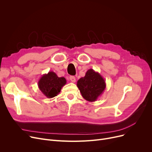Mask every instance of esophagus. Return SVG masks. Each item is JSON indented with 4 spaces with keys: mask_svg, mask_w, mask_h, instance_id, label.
I'll list each match as a JSON object with an SVG mask.
<instances>
[{
    "mask_svg": "<svg viewBox=\"0 0 152 152\" xmlns=\"http://www.w3.org/2000/svg\"><path fill=\"white\" fill-rule=\"evenodd\" d=\"M69 79H70V81L72 83H75L76 82V77L75 76H69Z\"/></svg>",
    "mask_w": 152,
    "mask_h": 152,
    "instance_id": "esophagus-1",
    "label": "esophagus"
}]
</instances>
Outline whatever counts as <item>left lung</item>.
<instances>
[{
	"mask_svg": "<svg viewBox=\"0 0 152 152\" xmlns=\"http://www.w3.org/2000/svg\"><path fill=\"white\" fill-rule=\"evenodd\" d=\"M77 86L83 98L91 102L96 101L106 88L104 78L98 72L89 69L84 77L77 82Z\"/></svg>",
	"mask_w": 152,
	"mask_h": 152,
	"instance_id": "left-lung-1",
	"label": "left lung"
}]
</instances>
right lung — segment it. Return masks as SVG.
Wrapping results in <instances>:
<instances>
[{"label": "right lung", "instance_id": "obj_1", "mask_svg": "<svg viewBox=\"0 0 152 152\" xmlns=\"http://www.w3.org/2000/svg\"><path fill=\"white\" fill-rule=\"evenodd\" d=\"M66 83L65 77H59L53 71H49L41 76L37 84L39 89L45 96L50 99L57 96Z\"/></svg>", "mask_w": 152, "mask_h": 152}]
</instances>
